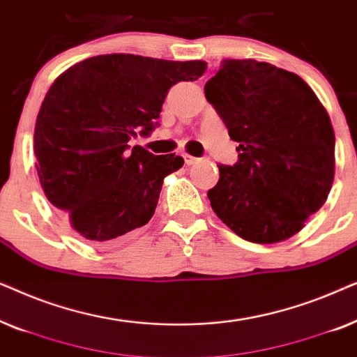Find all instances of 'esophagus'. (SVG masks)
Instances as JSON below:
<instances>
[{
    "label": "esophagus",
    "instance_id": "34e87169",
    "mask_svg": "<svg viewBox=\"0 0 357 357\" xmlns=\"http://www.w3.org/2000/svg\"><path fill=\"white\" fill-rule=\"evenodd\" d=\"M183 158H185V162H187L188 165H195V164H198L199 160H202L199 158H195V155H190V154H185Z\"/></svg>",
    "mask_w": 357,
    "mask_h": 357
}]
</instances>
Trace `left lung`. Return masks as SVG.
I'll return each mask as SVG.
<instances>
[{
    "label": "left lung",
    "mask_w": 357,
    "mask_h": 357,
    "mask_svg": "<svg viewBox=\"0 0 357 357\" xmlns=\"http://www.w3.org/2000/svg\"><path fill=\"white\" fill-rule=\"evenodd\" d=\"M204 96L238 143V162L218 165L213 211L248 242L292 237L333 185L335 131L325 107L302 77L252 58L224 61Z\"/></svg>",
    "instance_id": "8db88e82"
}]
</instances>
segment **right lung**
<instances>
[{"label":"right lung","instance_id":"1","mask_svg":"<svg viewBox=\"0 0 357 357\" xmlns=\"http://www.w3.org/2000/svg\"><path fill=\"white\" fill-rule=\"evenodd\" d=\"M206 66L112 53L76 63L50 86L33 133L37 174L86 241L115 242L153 218L164 178L183 159L128 151V141L153 131L170 87L197 81Z\"/></svg>","mask_w":357,"mask_h":357}]
</instances>
